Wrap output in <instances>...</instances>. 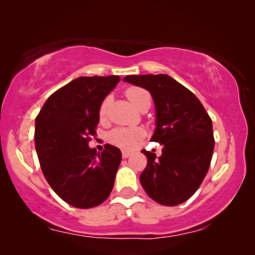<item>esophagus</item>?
I'll use <instances>...</instances> for the list:
<instances>
[{
	"instance_id": "1",
	"label": "esophagus",
	"mask_w": 255,
	"mask_h": 255,
	"mask_svg": "<svg viewBox=\"0 0 255 255\" xmlns=\"http://www.w3.org/2000/svg\"><path fill=\"white\" fill-rule=\"evenodd\" d=\"M130 154H131L130 152H128V151H122V156H123V159L128 158V156H130Z\"/></svg>"
}]
</instances>
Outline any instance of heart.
I'll use <instances>...</instances> for the list:
<instances>
[{"label": "heart", "instance_id": "heart-1", "mask_svg": "<svg viewBox=\"0 0 255 255\" xmlns=\"http://www.w3.org/2000/svg\"><path fill=\"white\" fill-rule=\"evenodd\" d=\"M125 96L128 100L137 108L138 110H141L142 108L151 106V95L147 90L140 87H130L125 90ZM109 97L104 99L101 103L99 109V116L101 120L106 117L108 107H109ZM144 130L140 128H115L114 131L110 132L109 140L113 142L114 145L120 146L123 148H131L137 142L139 139L144 137Z\"/></svg>", "mask_w": 255, "mask_h": 255}]
</instances>
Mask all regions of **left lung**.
Masks as SVG:
<instances>
[{"instance_id":"8db88e82","label":"left lung","mask_w":255,"mask_h":255,"mask_svg":"<svg viewBox=\"0 0 255 255\" xmlns=\"http://www.w3.org/2000/svg\"><path fill=\"white\" fill-rule=\"evenodd\" d=\"M124 81L147 89L154 100L156 128L152 140L162 154L142 151L147 165L140 174L146 194L162 205L181 204L203 182L212 159V122L200 100L166 74L128 75Z\"/></svg>"}]
</instances>
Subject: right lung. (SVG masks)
<instances>
[{"instance_id":"add662e5","label":"right lung","mask_w":255,"mask_h":255,"mask_svg":"<svg viewBox=\"0 0 255 255\" xmlns=\"http://www.w3.org/2000/svg\"><path fill=\"white\" fill-rule=\"evenodd\" d=\"M121 78L81 76L48 97L36 117L34 142L45 179L72 207L94 208L109 197L120 167V148H90L99 109Z\"/></svg>"}]
</instances>
